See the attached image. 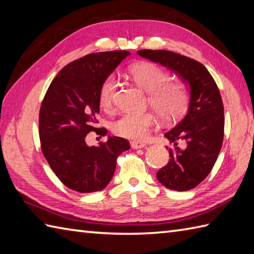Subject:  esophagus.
I'll list each match as a JSON object with an SVG mask.
<instances>
[{
    "instance_id": "1",
    "label": "esophagus",
    "mask_w": 254,
    "mask_h": 254,
    "mask_svg": "<svg viewBox=\"0 0 254 254\" xmlns=\"http://www.w3.org/2000/svg\"><path fill=\"white\" fill-rule=\"evenodd\" d=\"M130 145H131V148L132 149H142V148H144L145 146V143H143V142H139V141H132L131 143H130Z\"/></svg>"
}]
</instances>
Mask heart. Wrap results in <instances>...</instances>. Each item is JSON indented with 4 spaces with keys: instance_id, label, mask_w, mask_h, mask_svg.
Masks as SVG:
<instances>
[{
    "instance_id": "1",
    "label": "heart",
    "mask_w": 254,
    "mask_h": 254,
    "mask_svg": "<svg viewBox=\"0 0 254 254\" xmlns=\"http://www.w3.org/2000/svg\"><path fill=\"white\" fill-rule=\"evenodd\" d=\"M129 77L149 93V103L166 122L176 121L188 109L189 91L183 82H168L170 75L162 67L150 62H139L128 68ZM116 81L114 76L106 77L99 89V102L105 110L114 103ZM155 123L151 113H124L113 123V131L123 138L140 140Z\"/></svg>"
}]
</instances>
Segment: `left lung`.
<instances>
[{"label":"left lung","instance_id":"8db88e82","mask_svg":"<svg viewBox=\"0 0 254 254\" xmlns=\"http://www.w3.org/2000/svg\"><path fill=\"white\" fill-rule=\"evenodd\" d=\"M137 54L176 74L189 88L187 114L164 136L172 143L170 162L157 172L164 187L187 191L198 186L215 164L224 138V106L210 72L199 62L166 50Z\"/></svg>","mask_w":254,"mask_h":254}]
</instances>
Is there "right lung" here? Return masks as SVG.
<instances>
[{
  "instance_id": "add662e5",
  "label": "right lung",
  "mask_w": 254,
  "mask_h": 254,
  "mask_svg": "<svg viewBox=\"0 0 254 254\" xmlns=\"http://www.w3.org/2000/svg\"><path fill=\"white\" fill-rule=\"evenodd\" d=\"M130 53L111 51L83 56L62 69L51 82L39 115L42 153L66 187L81 193L103 190L114 175L116 160L129 149L126 139L109 136L89 146L100 113L99 89ZM101 136L108 130L99 128Z\"/></svg>"
}]
</instances>
